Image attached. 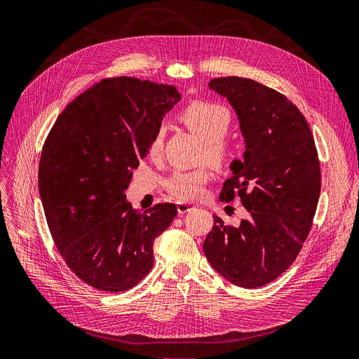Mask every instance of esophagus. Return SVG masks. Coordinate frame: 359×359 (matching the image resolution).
<instances>
[{"instance_id":"34e87169","label":"esophagus","mask_w":359,"mask_h":359,"mask_svg":"<svg viewBox=\"0 0 359 359\" xmlns=\"http://www.w3.org/2000/svg\"><path fill=\"white\" fill-rule=\"evenodd\" d=\"M190 209H193V206L190 205V203H184V202H178L177 203V210H178V213H185V212H189Z\"/></svg>"}]
</instances>
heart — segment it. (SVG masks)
Returning a JSON list of instances; mask_svg holds the SVG:
<instances>
[{"label":"heart","instance_id":"1","mask_svg":"<svg viewBox=\"0 0 359 359\" xmlns=\"http://www.w3.org/2000/svg\"><path fill=\"white\" fill-rule=\"evenodd\" d=\"M180 121L205 141L202 159L217 169H228L234 161V151L225 135L231 130V113L224 106L210 102H193L185 106L180 114ZM163 128H157L150 141L149 151L159 156L163 147ZM209 180V168L200 166L191 170H177L163 182L165 190L178 200H193L202 194L203 185Z\"/></svg>","mask_w":359,"mask_h":359}]
</instances>
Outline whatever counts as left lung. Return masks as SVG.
<instances>
[{
    "mask_svg": "<svg viewBox=\"0 0 359 359\" xmlns=\"http://www.w3.org/2000/svg\"><path fill=\"white\" fill-rule=\"evenodd\" d=\"M209 85L231 103L246 140L219 200L238 197L249 218L233 226L215 215L203 252L229 283L261 287L290 268L311 231L321 191L318 151L305 116L278 91L238 76Z\"/></svg>",
    "mask_w": 359,
    "mask_h": 359,
    "instance_id": "left-lung-1",
    "label": "left lung"
}]
</instances>
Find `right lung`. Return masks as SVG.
I'll list each match as a JSON object with an SVG mask.
<instances>
[{
  "instance_id": "obj_1",
  "label": "right lung",
  "mask_w": 359,
  "mask_h": 359,
  "mask_svg": "<svg viewBox=\"0 0 359 359\" xmlns=\"http://www.w3.org/2000/svg\"><path fill=\"white\" fill-rule=\"evenodd\" d=\"M175 87L114 76L95 82L59 114L42 146L39 194L57 250L74 274L103 292H125L153 266V245L177 208L135 210L123 191L149 153Z\"/></svg>"
}]
</instances>
